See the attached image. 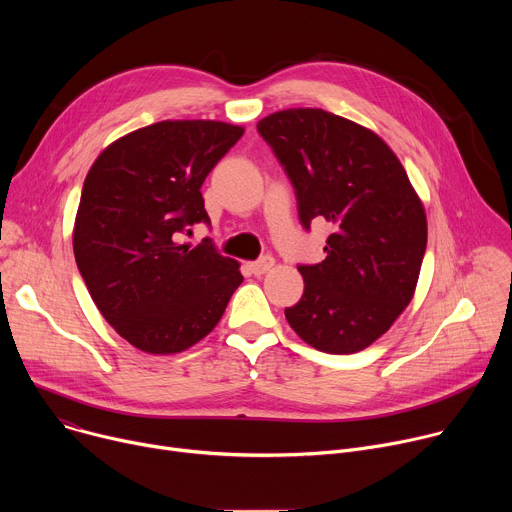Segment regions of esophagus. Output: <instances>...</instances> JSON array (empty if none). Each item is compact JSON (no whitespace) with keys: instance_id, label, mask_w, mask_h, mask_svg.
<instances>
[{"instance_id":"obj_1","label":"esophagus","mask_w":512,"mask_h":512,"mask_svg":"<svg viewBox=\"0 0 512 512\" xmlns=\"http://www.w3.org/2000/svg\"><path fill=\"white\" fill-rule=\"evenodd\" d=\"M273 265H275V259H273V257H261L259 261L249 263L247 267H249V271H251L253 275H263V273H267Z\"/></svg>"}]
</instances>
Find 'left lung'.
<instances>
[{
	"label": "left lung",
	"mask_w": 512,
	"mask_h": 512,
	"mask_svg": "<svg viewBox=\"0 0 512 512\" xmlns=\"http://www.w3.org/2000/svg\"><path fill=\"white\" fill-rule=\"evenodd\" d=\"M298 196L300 221L326 218V259L300 265L302 300L285 308L316 350L352 354L381 338L413 300L427 245L421 198L389 145L324 109H285L257 123Z\"/></svg>",
	"instance_id": "obj_1"
}]
</instances>
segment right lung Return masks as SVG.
I'll return each instance as SVG.
<instances>
[{
	"instance_id": "add662e5",
	"label": "right lung",
	"mask_w": 512,
	"mask_h": 512,
	"mask_svg": "<svg viewBox=\"0 0 512 512\" xmlns=\"http://www.w3.org/2000/svg\"><path fill=\"white\" fill-rule=\"evenodd\" d=\"M243 133L225 121H158L109 143L85 178L75 259L103 318L137 350L194 346L243 281L208 241L180 243L190 225L210 223L200 188Z\"/></svg>"
}]
</instances>
